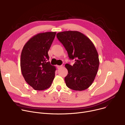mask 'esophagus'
Instances as JSON below:
<instances>
[{
  "mask_svg": "<svg viewBox=\"0 0 125 125\" xmlns=\"http://www.w3.org/2000/svg\"><path fill=\"white\" fill-rule=\"evenodd\" d=\"M63 67V65H58L57 66V68L58 69H60L61 68H62Z\"/></svg>",
  "mask_w": 125,
  "mask_h": 125,
  "instance_id": "1",
  "label": "esophagus"
}]
</instances>
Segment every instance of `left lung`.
<instances>
[{
    "instance_id": "8db88e82",
    "label": "left lung",
    "mask_w": 125,
    "mask_h": 125,
    "mask_svg": "<svg viewBox=\"0 0 125 125\" xmlns=\"http://www.w3.org/2000/svg\"><path fill=\"white\" fill-rule=\"evenodd\" d=\"M57 37L64 45L73 65L65 64L68 74L65 77L67 87L75 91L88 89L94 82L99 68L98 52L93 43L81 32L66 31L59 32Z\"/></svg>"
}]
</instances>
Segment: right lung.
<instances>
[{"mask_svg": "<svg viewBox=\"0 0 125 125\" xmlns=\"http://www.w3.org/2000/svg\"><path fill=\"white\" fill-rule=\"evenodd\" d=\"M56 34V32L38 33L25 43L22 51V73L25 81L35 90L49 88L55 78L56 69L48 61V52Z\"/></svg>", "mask_w": 125, "mask_h": 125, "instance_id": "obj_1", "label": "right lung"}]
</instances>
